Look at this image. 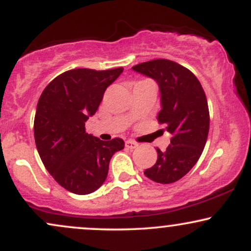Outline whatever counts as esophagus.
Masks as SVG:
<instances>
[{"label": "esophagus", "instance_id": "1", "mask_svg": "<svg viewBox=\"0 0 251 251\" xmlns=\"http://www.w3.org/2000/svg\"><path fill=\"white\" fill-rule=\"evenodd\" d=\"M125 145H126V148L129 149V150H134V149L138 148V144L133 142V140H127V142L125 143Z\"/></svg>", "mask_w": 251, "mask_h": 251}]
</instances>
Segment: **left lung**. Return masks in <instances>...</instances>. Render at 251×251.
Listing matches in <instances>:
<instances>
[{"mask_svg": "<svg viewBox=\"0 0 251 251\" xmlns=\"http://www.w3.org/2000/svg\"><path fill=\"white\" fill-rule=\"evenodd\" d=\"M132 70L151 77L159 86L158 122L172 134L165 151L157 149V162L144 175L155 183L179 180L200 159L208 139V101L201 82L188 68L165 59L139 63Z\"/></svg>", "mask_w": 251, "mask_h": 251, "instance_id": "left-lung-1", "label": "left lung"}]
</instances>
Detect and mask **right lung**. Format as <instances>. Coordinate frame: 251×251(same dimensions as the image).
<instances>
[{"instance_id":"obj_1","label":"right lung","mask_w":251,"mask_h":251,"mask_svg":"<svg viewBox=\"0 0 251 251\" xmlns=\"http://www.w3.org/2000/svg\"><path fill=\"white\" fill-rule=\"evenodd\" d=\"M124 68H77L60 74L43 89L34 119L37 152L47 171L62 188L88 195L102 185L112 155L124 149L120 138L103 142L86 133L106 88Z\"/></svg>"}]
</instances>
